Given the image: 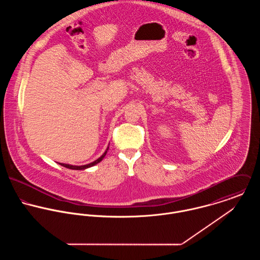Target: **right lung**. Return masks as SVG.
I'll return each mask as SVG.
<instances>
[{"instance_id":"right-lung-1","label":"right lung","mask_w":260,"mask_h":260,"mask_svg":"<svg viewBox=\"0 0 260 260\" xmlns=\"http://www.w3.org/2000/svg\"><path fill=\"white\" fill-rule=\"evenodd\" d=\"M108 150V148H107ZM107 150L105 151V153L100 157V158H98L97 160H95L94 162H92V163H90V164H87V165H82V166H74V165H69V164H64V163H59L60 165H62V166H64V167H66V168H69V169H73V170H83V169H86V168H89V167H92V166H94V165H96L97 163H99L104 157H105V155H106V153H107Z\"/></svg>"}]
</instances>
